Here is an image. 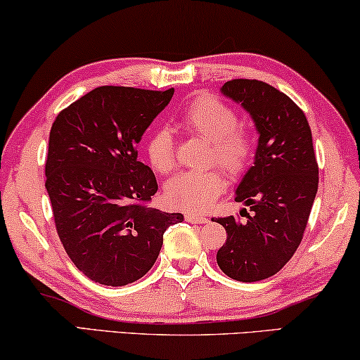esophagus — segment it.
<instances>
[{
  "mask_svg": "<svg viewBox=\"0 0 360 360\" xmlns=\"http://www.w3.org/2000/svg\"><path fill=\"white\" fill-rule=\"evenodd\" d=\"M185 219L191 224H205V223H208V221H210L208 218H206V216H200V214H195V213H186Z\"/></svg>",
  "mask_w": 360,
  "mask_h": 360,
  "instance_id": "1",
  "label": "esophagus"
}]
</instances>
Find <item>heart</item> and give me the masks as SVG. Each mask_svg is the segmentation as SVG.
I'll list each match as a JSON object with an SVG mask.
<instances>
[{
    "label": "heart",
    "instance_id": "1",
    "mask_svg": "<svg viewBox=\"0 0 360 360\" xmlns=\"http://www.w3.org/2000/svg\"><path fill=\"white\" fill-rule=\"evenodd\" d=\"M181 129L210 142L208 164H216L231 176L248 169L255 150V137L238 115L218 98L201 95L191 100L176 117ZM146 155L152 169L170 174L175 169V144L167 127H157L146 139ZM224 176L219 170L181 172L165 186V198L172 206L186 211H205L224 190Z\"/></svg>",
    "mask_w": 360,
    "mask_h": 360
}]
</instances>
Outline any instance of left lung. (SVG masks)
Returning a JSON list of instances; mask_svg holds the SVG:
<instances>
[{
    "instance_id": "left-lung-1",
    "label": "left lung",
    "mask_w": 360,
    "mask_h": 360,
    "mask_svg": "<svg viewBox=\"0 0 360 360\" xmlns=\"http://www.w3.org/2000/svg\"><path fill=\"white\" fill-rule=\"evenodd\" d=\"M221 91L248 110L259 131L254 165L236 190L249 206L245 219L216 218L228 239L216 254L219 269L238 282L278 272L302 243L318 191V162L304 112L265 82H226Z\"/></svg>"
}]
</instances>
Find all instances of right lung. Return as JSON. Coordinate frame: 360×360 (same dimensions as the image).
Returning a JSON list of instances; mask_svg holds the SVG:
<instances>
[{"instance_id":"obj_1","label":"right lung","mask_w":360,"mask_h":360,"mask_svg":"<svg viewBox=\"0 0 360 360\" xmlns=\"http://www.w3.org/2000/svg\"><path fill=\"white\" fill-rule=\"evenodd\" d=\"M165 91L100 86L58 112L49 136L46 188L60 243L93 282L122 287L149 272L181 213L149 208L157 191L137 144L169 105Z\"/></svg>"}]
</instances>
